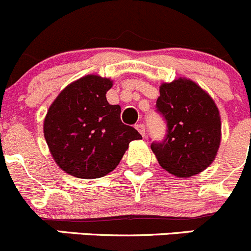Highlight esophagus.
Returning a JSON list of instances; mask_svg holds the SVG:
<instances>
[{"label": "esophagus", "mask_w": 251, "mask_h": 251, "mask_svg": "<svg viewBox=\"0 0 251 251\" xmlns=\"http://www.w3.org/2000/svg\"><path fill=\"white\" fill-rule=\"evenodd\" d=\"M136 128H137L138 132L141 133L142 137H144V136H146V127H144L143 124H138V125H136Z\"/></svg>", "instance_id": "esophagus-1"}]
</instances>
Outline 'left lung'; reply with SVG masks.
<instances>
[{
    "label": "left lung",
    "mask_w": 251,
    "mask_h": 251,
    "mask_svg": "<svg viewBox=\"0 0 251 251\" xmlns=\"http://www.w3.org/2000/svg\"><path fill=\"white\" fill-rule=\"evenodd\" d=\"M156 108L168 123L163 143L151 151L161 168L179 178L203 173L215 160L221 143V116L211 96L186 77L163 82Z\"/></svg>",
    "instance_id": "1"
}]
</instances>
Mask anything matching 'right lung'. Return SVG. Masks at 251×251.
Returning <instances> with one entry per match:
<instances>
[{
    "mask_svg": "<svg viewBox=\"0 0 251 251\" xmlns=\"http://www.w3.org/2000/svg\"><path fill=\"white\" fill-rule=\"evenodd\" d=\"M109 77L86 75L67 86L48 108L44 136L55 164L77 178H100L120 163L131 141L142 136L108 103Z\"/></svg>",
    "mask_w": 251,
    "mask_h": 251,
    "instance_id": "1",
    "label": "right lung"
}]
</instances>
